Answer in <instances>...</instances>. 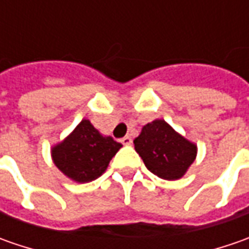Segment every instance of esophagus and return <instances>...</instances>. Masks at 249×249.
<instances>
[{
  "mask_svg": "<svg viewBox=\"0 0 249 249\" xmlns=\"http://www.w3.org/2000/svg\"><path fill=\"white\" fill-rule=\"evenodd\" d=\"M120 142H122L123 145H130V144H131V137H129V136H126V137L120 139Z\"/></svg>",
  "mask_w": 249,
  "mask_h": 249,
  "instance_id": "obj_1",
  "label": "esophagus"
}]
</instances>
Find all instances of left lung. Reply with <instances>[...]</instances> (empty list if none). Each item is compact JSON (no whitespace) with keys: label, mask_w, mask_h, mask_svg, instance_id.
<instances>
[{"label":"left lung","mask_w":249,"mask_h":249,"mask_svg":"<svg viewBox=\"0 0 249 249\" xmlns=\"http://www.w3.org/2000/svg\"><path fill=\"white\" fill-rule=\"evenodd\" d=\"M134 148L151 173L165 180H177L196 157V145L180 136L165 120L145 124L134 140Z\"/></svg>","instance_id":"obj_1"}]
</instances>
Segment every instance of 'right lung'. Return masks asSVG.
<instances>
[{
  "mask_svg": "<svg viewBox=\"0 0 249 249\" xmlns=\"http://www.w3.org/2000/svg\"><path fill=\"white\" fill-rule=\"evenodd\" d=\"M120 147L112 137H104L90 120H82L69 137L53 147V159L69 178L89 183L105 172Z\"/></svg>",
  "mask_w": 249,
  "mask_h": 249,
  "instance_id": "right-lung-1",
  "label": "right lung"
}]
</instances>
